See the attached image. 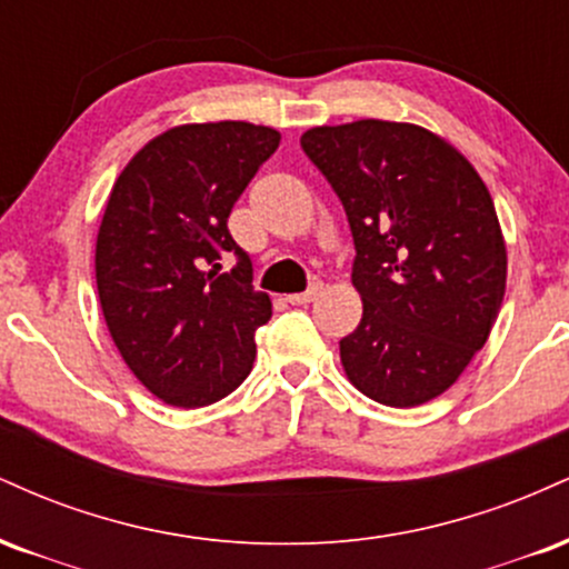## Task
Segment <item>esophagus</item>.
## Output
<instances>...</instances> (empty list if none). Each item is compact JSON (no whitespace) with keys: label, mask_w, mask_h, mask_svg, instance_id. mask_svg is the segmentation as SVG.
<instances>
[{"label":"esophagus","mask_w":569,"mask_h":569,"mask_svg":"<svg viewBox=\"0 0 569 569\" xmlns=\"http://www.w3.org/2000/svg\"><path fill=\"white\" fill-rule=\"evenodd\" d=\"M319 292H322V282H313L306 292H292V296H287V303H292V306H306V303H311V300L317 298Z\"/></svg>","instance_id":"obj_1"}]
</instances>
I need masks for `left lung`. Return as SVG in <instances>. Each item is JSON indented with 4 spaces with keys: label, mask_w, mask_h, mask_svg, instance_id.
Wrapping results in <instances>:
<instances>
[{
    "label": "left lung",
    "mask_w": 569,
    "mask_h": 569,
    "mask_svg": "<svg viewBox=\"0 0 569 569\" xmlns=\"http://www.w3.org/2000/svg\"><path fill=\"white\" fill-rule=\"evenodd\" d=\"M300 149L349 218L362 322L340 340L365 397L416 407L456 383L503 303L506 244L463 153L418 124L313 127Z\"/></svg>",
    "instance_id": "8db88e82"
}]
</instances>
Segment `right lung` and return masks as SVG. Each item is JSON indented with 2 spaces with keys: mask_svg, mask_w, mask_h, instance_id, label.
Segmentation results:
<instances>
[{
  "mask_svg": "<svg viewBox=\"0 0 569 569\" xmlns=\"http://www.w3.org/2000/svg\"><path fill=\"white\" fill-rule=\"evenodd\" d=\"M277 146V130L250 122L172 127L113 183L96 244L100 309L127 367L167 405H212L250 376L271 300L229 216ZM226 251L231 274L219 273Z\"/></svg>",
  "mask_w": 569,
  "mask_h": 569,
  "instance_id": "add662e5",
  "label": "right lung"
}]
</instances>
